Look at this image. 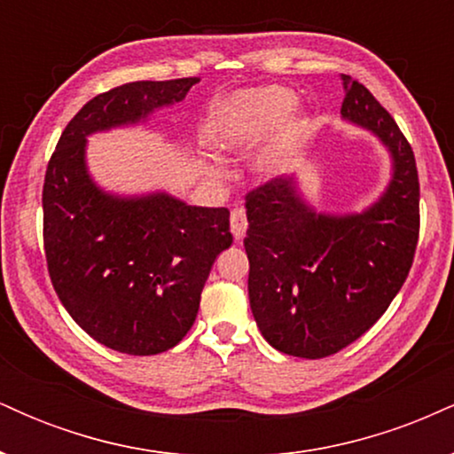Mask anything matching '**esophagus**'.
I'll use <instances>...</instances> for the list:
<instances>
[{
    "mask_svg": "<svg viewBox=\"0 0 454 454\" xmlns=\"http://www.w3.org/2000/svg\"><path fill=\"white\" fill-rule=\"evenodd\" d=\"M231 231L237 241H241L245 237V231H247V215H245V209H241V207H234L231 213Z\"/></svg>",
    "mask_w": 454,
    "mask_h": 454,
    "instance_id": "34e87169",
    "label": "esophagus"
}]
</instances>
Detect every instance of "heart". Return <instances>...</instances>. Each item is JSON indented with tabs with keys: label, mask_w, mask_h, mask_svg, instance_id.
I'll use <instances>...</instances> for the list:
<instances>
[{
	"label": "heart",
	"mask_w": 454,
	"mask_h": 454,
	"mask_svg": "<svg viewBox=\"0 0 454 454\" xmlns=\"http://www.w3.org/2000/svg\"><path fill=\"white\" fill-rule=\"evenodd\" d=\"M296 96L286 87H258L234 93L211 119L209 138L217 149H243L275 128L269 143L254 158L260 175H275L303 143L307 126L293 111Z\"/></svg>",
	"instance_id": "1"
}]
</instances>
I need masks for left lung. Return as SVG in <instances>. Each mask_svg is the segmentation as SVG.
I'll return each mask as SVG.
<instances>
[{
	"mask_svg": "<svg viewBox=\"0 0 454 454\" xmlns=\"http://www.w3.org/2000/svg\"><path fill=\"white\" fill-rule=\"evenodd\" d=\"M341 114L372 129L393 155V181L367 211L322 215L296 194L290 176L245 196L249 305L275 350L325 358L382 317L408 278L420 231L414 151L387 108L343 76Z\"/></svg>",
	"mask_w": 454,
	"mask_h": 454,
	"instance_id": "left-lung-1",
	"label": "left lung"
}]
</instances>
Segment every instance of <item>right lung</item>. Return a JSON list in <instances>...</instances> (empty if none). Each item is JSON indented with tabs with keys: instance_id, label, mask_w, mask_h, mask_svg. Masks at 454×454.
Instances as JSON below:
<instances>
[{
	"instance_id": "right-lung-1",
	"label": "right lung",
	"mask_w": 454,
	"mask_h": 454,
	"mask_svg": "<svg viewBox=\"0 0 454 454\" xmlns=\"http://www.w3.org/2000/svg\"><path fill=\"white\" fill-rule=\"evenodd\" d=\"M198 76L137 81L96 96L61 132L46 166V267L67 314L111 350L151 356L194 325L217 254L232 245L226 207H190L168 194L114 198L93 185L85 137L140 121L184 100Z\"/></svg>"
}]
</instances>
